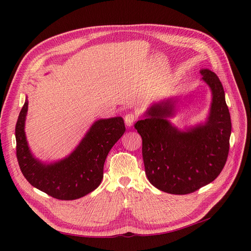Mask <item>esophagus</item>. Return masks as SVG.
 Masks as SVG:
<instances>
[{
  "label": "esophagus",
  "mask_w": 251,
  "mask_h": 251,
  "mask_svg": "<svg viewBox=\"0 0 251 251\" xmlns=\"http://www.w3.org/2000/svg\"><path fill=\"white\" fill-rule=\"evenodd\" d=\"M137 119H138V116H137L136 114H134V113H128V114L125 116V118H124L126 126L131 127V126H132V125L135 123V121L137 120Z\"/></svg>",
  "instance_id": "obj_1"
}]
</instances>
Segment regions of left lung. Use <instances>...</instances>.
<instances>
[{"label":"left lung","mask_w":251,"mask_h":251,"mask_svg":"<svg viewBox=\"0 0 251 251\" xmlns=\"http://www.w3.org/2000/svg\"><path fill=\"white\" fill-rule=\"evenodd\" d=\"M213 92L207 121L188 131H179L167 120L173 100L155 103L147 119L134 127L142 138V157L148 179L171 194H188L213 182L227 162L231 118L225 91L216 73L201 71Z\"/></svg>","instance_id":"left-lung-1"}]
</instances>
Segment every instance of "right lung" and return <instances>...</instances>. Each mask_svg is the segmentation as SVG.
I'll use <instances>...</instances> for the list:
<instances>
[{
    "mask_svg": "<svg viewBox=\"0 0 251 251\" xmlns=\"http://www.w3.org/2000/svg\"><path fill=\"white\" fill-rule=\"evenodd\" d=\"M28 102L25 100L15 127L16 156L21 172L31 185L61 201H73L94 191L103 177L110 150L125 133L121 117L103 119L91 126L77 149L66 159L44 165L32 156L24 133Z\"/></svg>",
    "mask_w": 251,
    "mask_h": 251,
    "instance_id": "1",
    "label": "right lung"
}]
</instances>
